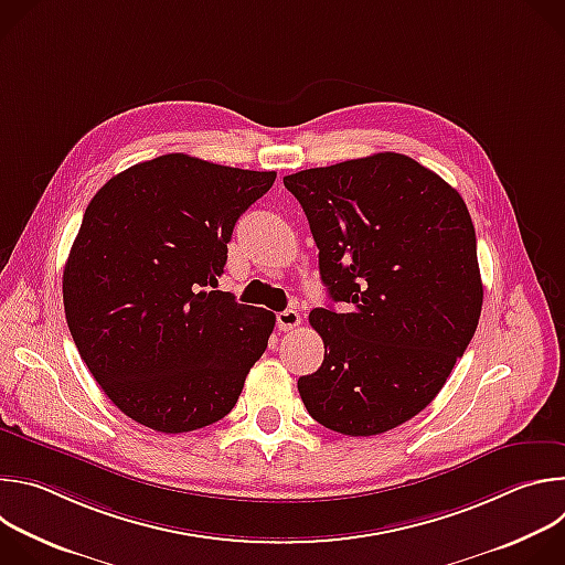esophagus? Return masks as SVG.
Returning <instances> with one entry per match:
<instances>
[{
	"label": "esophagus",
	"instance_id": "esophagus-1",
	"mask_svg": "<svg viewBox=\"0 0 565 565\" xmlns=\"http://www.w3.org/2000/svg\"><path fill=\"white\" fill-rule=\"evenodd\" d=\"M275 194H281V181L275 183ZM299 321H301V315H299V310H297V301H295V299H288L286 308L277 312V324H279L281 329H292V327L299 324Z\"/></svg>",
	"mask_w": 565,
	"mask_h": 565
}]
</instances>
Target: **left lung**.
I'll return each mask as SVG.
<instances>
[{
    "label": "left lung",
    "mask_w": 565,
    "mask_h": 565,
    "mask_svg": "<svg viewBox=\"0 0 565 565\" xmlns=\"http://www.w3.org/2000/svg\"><path fill=\"white\" fill-rule=\"evenodd\" d=\"M275 172L168 153L92 199L62 297L79 358L114 405L163 434L225 418L275 315L218 288L234 223Z\"/></svg>",
    "instance_id": "obj_1"
}]
</instances>
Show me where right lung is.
Here are the masks:
<instances>
[{"label":"right lung","instance_id":"add662e5","mask_svg":"<svg viewBox=\"0 0 565 565\" xmlns=\"http://www.w3.org/2000/svg\"><path fill=\"white\" fill-rule=\"evenodd\" d=\"M284 185L340 303L315 310L324 362L299 377V395L327 429L384 434L429 405L476 333L482 281L465 201L402 153L303 170Z\"/></svg>","mask_w":565,"mask_h":565}]
</instances>
